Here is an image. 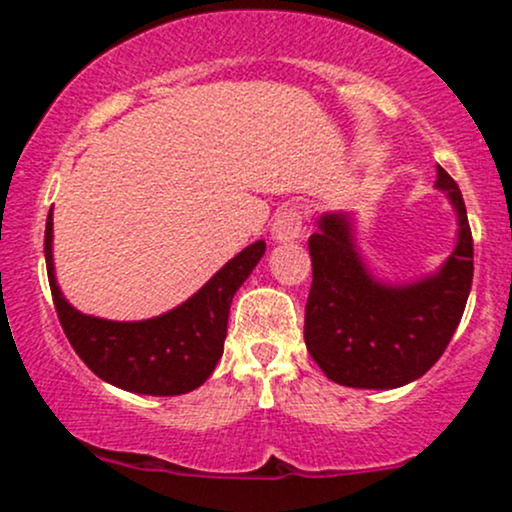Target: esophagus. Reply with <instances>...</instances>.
I'll list each match as a JSON object with an SVG mask.
<instances>
[{
    "instance_id": "34e87169",
    "label": "esophagus",
    "mask_w": 512,
    "mask_h": 512,
    "mask_svg": "<svg viewBox=\"0 0 512 512\" xmlns=\"http://www.w3.org/2000/svg\"><path fill=\"white\" fill-rule=\"evenodd\" d=\"M305 223V211L298 204H289L274 216L272 223V238L276 243H291V240H298L303 233Z\"/></svg>"
}]
</instances>
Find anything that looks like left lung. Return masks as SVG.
<instances>
[{"label": "left lung", "instance_id": "left-lung-1", "mask_svg": "<svg viewBox=\"0 0 512 512\" xmlns=\"http://www.w3.org/2000/svg\"><path fill=\"white\" fill-rule=\"evenodd\" d=\"M438 190L457 211V245L436 274L385 284L356 248L354 216L322 214L308 240L313 286L305 303V346L334 383L392 390L421 378L460 325L474 276V243L457 182L438 166Z\"/></svg>", "mask_w": 512, "mask_h": 512}]
</instances>
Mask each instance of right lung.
Returning a JSON list of instances; mask_svg holds the SVG:
<instances>
[{
  "label": "right lung",
  "instance_id": "right-lung-1",
  "mask_svg": "<svg viewBox=\"0 0 512 512\" xmlns=\"http://www.w3.org/2000/svg\"><path fill=\"white\" fill-rule=\"evenodd\" d=\"M257 240L228 260L195 296L168 313L139 322L84 315L67 303L52 262V211L45 223V264L52 301L69 344L98 378L137 395L173 397L197 390L223 354L228 310L264 255Z\"/></svg>",
  "mask_w": 512,
  "mask_h": 512
}]
</instances>
